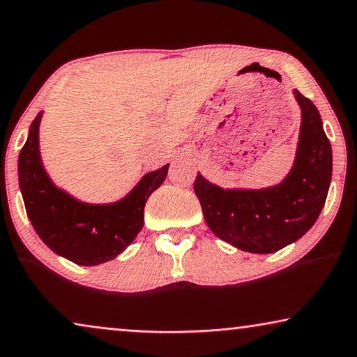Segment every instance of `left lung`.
I'll return each instance as SVG.
<instances>
[{"label":"left lung","instance_id":"8db88e82","mask_svg":"<svg viewBox=\"0 0 357 357\" xmlns=\"http://www.w3.org/2000/svg\"><path fill=\"white\" fill-rule=\"evenodd\" d=\"M299 144L291 172L263 190H224L197 175L193 188L204 221L219 238L241 250L273 253L301 238L314 226L331 182V144L317 107L299 91Z\"/></svg>","mask_w":357,"mask_h":357}]
</instances>
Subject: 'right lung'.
Returning a JSON list of instances; mask_svg holds the SVG:
<instances>
[{
	"label": "right lung",
	"mask_w": 357,
	"mask_h": 357,
	"mask_svg": "<svg viewBox=\"0 0 357 357\" xmlns=\"http://www.w3.org/2000/svg\"><path fill=\"white\" fill-rule=\"evenodd\" d=\"M32 121L26 144L19 153V187L38 237L58 255L84 266L105 263L125 250L144 224V204L167 177L169 164L146 174L120 202L87 204L52 183L38 153V125Z\"/></svg>",
	"instance_id": "obj_1"
}]
</instances>
